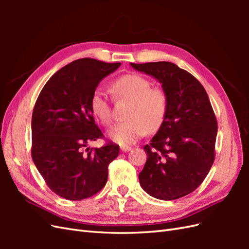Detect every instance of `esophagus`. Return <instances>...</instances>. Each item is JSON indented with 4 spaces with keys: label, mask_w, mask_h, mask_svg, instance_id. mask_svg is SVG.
I'll return each instance as SVG.
<instances>
[{
    "label": "esophagus",
    "mask_w": 249,
    "mask_h": 249,
    "mask_svg": "<svg viewBox=\"0 0 249 249\" xmlns=\"http://www.w3.org/2000/svg\"><path fill=\"white\" fill-rule=\"evenodd\" d=\"M131 149H132V147H131V146H122V147H120V150H122L123 153L129 152V150H131Z\"/></svg>",
    "instance_id": "1"
}]
</instances>
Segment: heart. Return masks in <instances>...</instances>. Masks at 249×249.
Here are the masks:
<instances>
[{"mask_svg":"<svg viewBox=\"0 0 249 249\" xmlns=\"http://www.w3.org/2000/svg\"><path fill=\"white\" fill-rule=\"evenodd\" d=\"M111 91L116 100H127L131 105L124 123L116 124L109 135L120 145H130L143 135L155 132L162 125L168 110V95L162 87H152L146 78L127 73L112 82ZM90 109L105 125L112 124V113L107 94L95 89L90 97Z\"/></svg>","mask_w":249,"mask_h":249,"instance_id":"b5f03b06","label":"heart"}]
</instances>
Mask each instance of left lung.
Segmentation results:
<instances>
[{"mask_svg":"<svg viewBox=\"0 0 249 249\" xmlns=\"http://www.w3.org/2000/svg\"><path fill=\"white\" fill-rule=\"evenodd\" d=\"M131 65L160 81L168 95L166 117L144 145L147 159L140 185L155 198H180L200 186L214 163L217 119L212 105L199 81L175 63Z\"/></svg>","mask_w":249,"mask_h":249,"instance_id":"left-lung-1","label":"left lung"}]
</instances>
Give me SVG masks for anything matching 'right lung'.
I'll return each mask as SVG.
<instances>
[{
	"mask_svg": "<svg viewBox=\"0 0 249 249\" xmlns=\"http://www.w3.org/2000/svg\"><path fill=\"white\" fill-rule=\"evenodd\" d=\"M119 66L91 58L74 60L53 74L35 103L32 159L50 189L65 199L81 200L100 192L109 164L119 154L111 141L100 148L87 147L105 137L94 123L90 97Z\"/></svg>",
	"mask_w": 249,
	"mask_h": 249,
	"instance_id": "right-lung-1",
	"label": "right lung"
}]
</instances>
